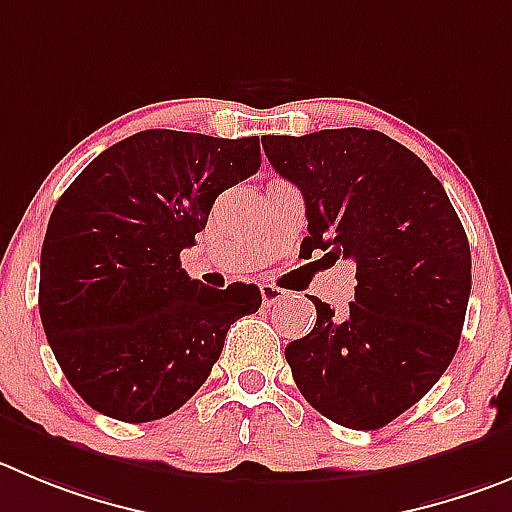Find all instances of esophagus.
Masks as SVG:
<instances>
[{
	"label": "esophagus",
	"instance_id": "obj_1",
	"mask_svg": "<svg viewBox=\"0 0 512 512\" xmlns=\"http://www.w3.org/2000/svg\"><path fill=\"white\" fill-rule=\"evenodd\" d=\"M260 295H262V303L270 308V305H278L280 300H285V290L278 288V285H270V283H262L260 285Z\"/></svg>",
	"mask_w": 512,
	"mask_h": 512
}]
</instances>
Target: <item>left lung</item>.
I'll use <instances>...</instances> for the list:
<instances>
[{
	"label": "left lung",
	"instance_id": "obj_1",
	"mask_svg": "<svg viewBox=\"0 0 512 512\" xmlns=\"http://www.w3.org/2000/svg\"><path fill=\"white\" fill-rule=\"evenodd\" d=\"M305 199L300 250L356 262L338 315L313 298V331L285 348L313 409L348 429H381L414 407L460 346L472 285L470 242L437 176L381 131L331 128L262 138Z\"/></svg>",
	"mask_w": 512,
	"mask_h": 512
}]
</instances>
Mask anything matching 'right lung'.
Returning a JSON list of instances; mask_svg holds the SVG:
<instances>
[{"instance_id":"1","label":"right lung","mask_w":512,"mask_h":512,"mask_svg":"<svg viewBox=\"0 0 512 512\" xmlns=\"http://www.w3.org/2000/svg\"><path fill=\"white\" fill-rule=\"evenodd\" d=\"M260 169V138L133 133L57 199L40 257V318L62 374L88 407L128 424L184 407L229 326L257 313V285L207 288L181 250L214 199Z\"/></svg>"}]
</instances>
